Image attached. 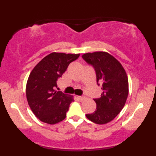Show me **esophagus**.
Returning a JSON list of instances; mask_svg holds the SVG:
<instances>
[{
	"label": "esophagus",
	"instance_id": "1",
	"mask_svg": "<svg viewBox=\"0 0 156 156\" xmlns=\"http://www.w3.org/2000/svg\"><path fill=\"white\" fill-rule=\"evenodd\" d=\"M77 98H78V99L80 101H83V100L85 99V97H84V96H78Z\"/></svg>",
	"mask_w": 156,
	"mask_h": 156
}]
</instances>
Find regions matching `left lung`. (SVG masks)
<instances>
[{
  "mask_svg": "<svg viewBox=\"0 0 156 156\" xmlns=\"http://www.w3.org/2000/svg\"><path fill=\"white\" fill-rule=\"evenodd\" d=\"M82 58L93 66L97 83L103 92L100 98L94 99L96 111L86 114L96 124H106L114 119L123 108L128 95V80L122 65L107 52L87 53Z\"/></svg>",
  "mask_w": 156,
  "mask_h": 156,
  "instance_id": "8db88e82",
  "label": "left lung"
}]
</instances>
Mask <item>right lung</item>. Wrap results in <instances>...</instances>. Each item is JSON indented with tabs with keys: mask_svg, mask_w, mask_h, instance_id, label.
Returning <instances> with one entry per match:
<instances>
[{
	"mask_svg": "<svg viewBox=\"0 0 156 156\" xmlns=\"http://www.w3.org/2000/svg\"><path fill=\"white\" fill-rule=\"evenodd\" d=\"M80 54L53 53L44 57L32 69L26 83V98L34 115L44 123L64 120L73 96L55 90L57 80Z\"/></svg>",
	"mask_w": 156,
	"mask_h": 156,
	"instance_id": "add662e5",
	"label": "right lung"
}]
</instances>
